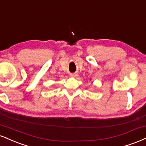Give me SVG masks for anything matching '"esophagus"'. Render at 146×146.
<instances>
[{"instance_id":"obj_1","label":"esophagus","mask_w":146,"mask_h":146,"mask_svg":"<svg viewBox=\"0 0 146 146\" xmlns=\"http://www.w3.org/2000/svg\"><path fill=\"white\" fill-rule=\"evenodd\" d=\"M71 77H75V76H76V75H75V74H71Z\"/></svg>"}]
</instances>
